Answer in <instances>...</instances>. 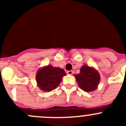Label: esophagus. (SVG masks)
<instances>
[{"instance_id": "esophagus-1", "label": "esophagus", "mask_w": 126, "mask_h": 126, "mask_svg": "<svg viewBox=\"0 0 126 126\" xmlns=\"http://www.w3.org/2000/svg\"><path fill=\"white\" fill-rule=\"evenodd\" d=\"M72 73H73V71H67V74L69 75H72Z\"/></svg>"}]
</instances>
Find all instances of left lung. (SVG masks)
Wrapping results in <instances>:
<instances>
[{"label": "left lung", "mask_w": 126, "mask_h": 126, "mask_svg": "<svg viewBox=\"0 0 126 126\" xmlns=\"http://www.w3.org/2000/svg\"><path fill=\"white\" fill-rule=\"evenodd\" d=\"M80 72L75 75L79 86L83 91L90 92L94 91L100 82V76L94 68L83 65L81 68Z\"/></svg>", "instance_id": "left-lung-1"}]
</instances>
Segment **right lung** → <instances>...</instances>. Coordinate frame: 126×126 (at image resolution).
I'll use <instances>...</instances> for the list:
<instances>
[{
    "label": "right lung",
    "instance_id": "right-lung-1",
    "mask_svg": "<svg viewBox=\"0 0 126 126\" xmlns=\"http://www.w3.org/2000/svg\"><path fill=\"white\" fill-rule=\"evenodd\" d=\"M66 76L64 69L47 65L38 71L36 80L38 87L43 91H51L58 87Z\"/></svg>",
    "mask_w": 126,
    "mask_h": 126
}]
</instances>
